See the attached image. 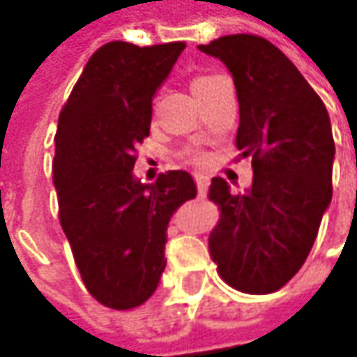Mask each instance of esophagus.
Wrapping results in <instances>:
<instances>
[{
    "label": "esophagus",
    "instance_id": "34e87169",
    "mask_svg": "<svg viewBox=\"0 0 357 357\" xmlns=\"http://www.w3.org/2000/svg\"><path fill=\"white\" fill-rule=\"evenodd\" d=\"M195 181H197V186H199L200 197H206L208 186H211V176L204 174V172H195Z\"/></svg>",
    "mask_w": 357,
    "mask_h": 357
}]
</instances>
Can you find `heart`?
<instances>
[{"mask_svg":"<svg viewBox=\"0 0 357 357\" xmlns=\"http://www.w3.org/2000/svg\"><path fill=\"white\" fill-rule=\"evenodd\" d=\"M208 79H211V77H197V79H195V81H192V91L197 89V87H199V85H202V83H204V81H208Z\"/></svg>","mask_w":357,"mask_h":357,"instance_id":"heart-1","label":"heart"}]
</instances>
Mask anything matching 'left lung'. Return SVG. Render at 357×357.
Returning <instances> with one entry per match:
<instances>
[{
    "instance_id": "obj_1",
    "label": "left lung",
    "mask_w": 357,
    "mask_h": 357,
    "mask_svg": "<svg viewBox=\"0 0 357 357\" xmlns=\"http://www.w3.org/2000/svg\"><path fill=\"white\" fill-rule=\"evenodd\" d=\"M202 53L227 65L238 97L240 157L252 185L232 192L214 176L220 220L208 248L222 280L246 294L280 290L306 262L332 202L336 146L326 105L280 49L256 35H225Z\"/></svg>"
}]
</instances>
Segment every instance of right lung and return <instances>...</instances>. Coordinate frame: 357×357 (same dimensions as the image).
Returning <instances> with one entry per match:
<instances>
[{"mask_svg": "<svg viewBox=\"0 0 357 357\" xmlns=\"http://www.w3.org/2000/svg\"><path fill=\"white\" fill-rule=\"evenodd\" d=\"M183 41L139 47L111 41L93 53L63 107L53 185L59 220L87 290L107 308L130 310L157 290L172 214L197 197L186 171L146 185L135 146L151 132L153 99Z\"/></svg>", "mask_w": 357, "mask_h": 357, "instance_id": "add662e5", "label": "right lung"}]
</instances>
